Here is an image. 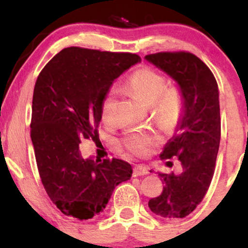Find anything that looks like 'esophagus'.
Instances as JSON below:
<instances>
[{"label": "esophagus", "mask_w": 248, "mask_h": 248, "mask_svg": "<svg viewBox=\"0 0 248 248\" xmlns=\"http://www.w3.org/2000/svg\"><path fill=\"white\" fill-rule=\"evenodd\" d=\"M149 172L147 167L144 166H135L133 169V175L134 176H144Z\"/></svg>", "instance_id": "1"}]
</instances>
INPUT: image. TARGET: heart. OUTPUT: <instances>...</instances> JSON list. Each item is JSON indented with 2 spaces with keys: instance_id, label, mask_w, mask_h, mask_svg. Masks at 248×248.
<instances>
[{
  "instance_id": "heart-1",
  "label": "heart",
  "mask_w": 248,
  "mask_h": 248,
  "mask_svg": "<svg viewBox=\"0 0 248 248\" xmlns=\"http://www.w3.org/2000/svg\"><path fill=\"white\" fill-rule=\"evenodd\" d=\"M129 90L146 106L155 105V115L160 124L170 126L178 120L183 110V95L178 88H166V80L161 75L149 69L136 71L126 82ZM116 93L110 90L105 95L101 106V118L109 122L113 116ZM154 138L148 134L134 132L124 139V146L136 155H146L153 144Z\"/></svg>"
}]
</instances>
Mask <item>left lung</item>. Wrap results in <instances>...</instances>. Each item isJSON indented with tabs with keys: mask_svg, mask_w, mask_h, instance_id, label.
<instances>
[{
	"mask_svg": "<svg viewBox=\"0 0 248 248\" xmlns=\"http://www.w3.org/2000/svg\"><path fill=\"white\" fill-rule=\"evenodd\" d=\"M144 59L169 76L183 95L176 132L161 153L162 158L177 157L183 171L158 172L163 191L148 206L160 217L184 218L203 201L215 172L220 142L218 85L209 67L192 53L160 52Z\"/></svg>",
	"mask_w": 248,
	"mask_h": 248,
	"instance_id": "8db88e82",
	"label": "left lung"
}]
</instances>
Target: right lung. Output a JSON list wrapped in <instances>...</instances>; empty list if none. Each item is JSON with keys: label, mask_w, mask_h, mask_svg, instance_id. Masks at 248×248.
Here are the masks:
<instances>
[{"label": "right lung", "mask_w": 248, "mask_h": 248, "mask_svg": "<svg viewBox=\"0 0 248 248\" xmlns=\"http://www.w3.org/2000/svg\"><path fill=\"white\" fill-rule=\"evenodd\" d=\"M141 62L132 53L66 47L37 78L31 141L45 191L66 216L87 220L104 211L132 166L113 158L82 157L81 139H96L101 106L113 82Z\"/></svg>", "instance_id": "obj_1"}]
</instances>
